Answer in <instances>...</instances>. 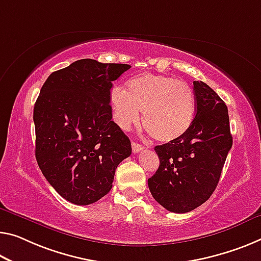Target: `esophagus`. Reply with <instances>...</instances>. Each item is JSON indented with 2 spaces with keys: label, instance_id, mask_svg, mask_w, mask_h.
<instances>
[{
  "label": "esophagus",
  "instance_id": "34e87169",
  "mask_svg": "<svg viewBox=\"0 0 261 261\" xmlns=\"http://www.w3.org/2000/svg\"><path fill=\"white\" fill-rule=\"evenodd\" d=\"M132 149H133V153H140L143 150V146L138 142H132Z\"/></svg>",
  "mask_w": 261,
  "mask_h": 261
}]
</instances>
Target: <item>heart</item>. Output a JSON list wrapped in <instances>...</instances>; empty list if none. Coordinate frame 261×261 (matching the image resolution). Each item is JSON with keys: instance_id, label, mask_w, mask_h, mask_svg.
<instances>
[{"instance_id": "heart-1", "label": "heart", "mask_w": 261, "mask_h": 261, "mask_svg": "<svg viewBox=\"0 0 261 261\" xmlns=\"http://www.w3.org/2000/svg\"><path fill=\"white\" fill-rule=\"evenodd\" d=\"M113 118L122 129L140 119L149 134L161 142L177 140L189 129L195 115L190 86L162 74L144 73L129 79L126 91L114 87L110 93Z\"/></svg>"}]
</instances>
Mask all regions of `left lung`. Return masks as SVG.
Listing matches in <instances>:
<instances>
[{
  "label": "left lung",
  "instance_id": "obj_1",
  "mask_svg": "<svg viewBox=\"0 0 261 261\" xmlns=\"http://www.w3.org/2000/svg\"><path fill=\"white\" fill-rule=\"evenodd\" d=\"M196 117L186 134L156 146L160 167L148 178L150 194L170 212L186 214L210 198L232 147L225 102L203 82H194Z\"/></svg>",
  "mask_w": 261,
  "mask_h": 261
}]
</instances>
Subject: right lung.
I'll return each mask as SVG.
<instances>
[{
	"label": "right lung",
	"mask_w": 261,
	"mask_h": 261,
	"mask_svg": "<svg viewBox=\"0 0 261 261\" xmlns=\"http://www.w3.org/2000/svg\"><path fill=\"white\" fill-rule=\"evenodd\" d=\"M128 69L80 59L52 72L36 100V160L54 189L77 205L107 195L119 163L132 154L110 105L112 82Z\"/></svg>",
	"instance_id": "obj_1"
}]
</instances>
